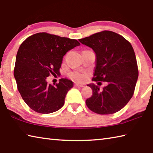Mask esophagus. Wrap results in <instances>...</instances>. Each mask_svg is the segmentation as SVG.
I'll list each match as a JSON object with an SVG mask.
<instances>
[{
	"instance_id": "esophagus-1",
	"label": "esophagus",
	"mask_w": 153,
	"mask_h": 153,
	"mask_svg": "<svg viewBox=\"0 0 153 153\" xmlns=\"http://www.w3.org/2000/svg\"><path fill=\"white\" fill-rule=\"evenodd\" d=\"M74 85L76 86V87H84V85H82V84H77V83H75Z\"/></svg>"
}]
</instances>
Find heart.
I'll return each mask as SVG.
<instances>
[{
    "label": "heart",
    "instance_id": "1",
    "mask_svg": "<svg viewBox=\"0 0 153 153\" xmlns=\"http://www.w3.org/2000/svg\"><path fill=\"white\" fill-rule=\"evenodd\" d=\"M88 74L85 72H72L69 74L71 79L78 82H84L87 79Z\"/></svg>",
    "mask_w": 153,
    "mask_h": 153
}]
</instances>
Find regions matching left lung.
<instances>
[{"mask_svg":"<svg viewBox=\"0 0 153 153\" xmlns=\"http://www.w3.org/2000/svg\"><path fill=\"white\" fill-rule=\"evenodd\" d=\"M79 41L96 53L93 81L108 82L102 91L95 84L88 85L93 95L86 100V105L99 114L118 112L131 99L138 77L131 44L123 36L110 30L96 33Z\"/></svg>","mask_w":153,"mask_h":153,"instance_id":"1","label":"left lung"}]
</instances>
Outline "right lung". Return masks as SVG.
Returning a JSON list of instances; mask_svg holds the SVG:
<instances>
[{
	"instance_id": "obj_1",
	"label": "right lung",
	"mask_w": 153,
	"mask_h": 153,
	"mask_svg": "<svg viewBox=\"0 0 153 153\" xmlns=\"http://www.w3.org/2000/svg\"><path fill=\"white\" fill-rule=\"evenodd\" d=\"M79 45L76 39L47 33H36L22 43L16 54L14 76L22 98L32 110L49 114L63 106L73 82L62 78L52 85L46 79L51 74H60L63 56Z\"/></svg>"
}]
</instances>
